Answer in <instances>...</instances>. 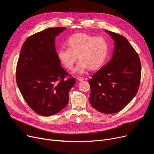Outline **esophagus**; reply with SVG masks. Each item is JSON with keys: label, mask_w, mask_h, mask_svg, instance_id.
Instances as JSON below:
<instances>
[{"label": "esophagus", "mask_w": 154, "mask_h": 154, "mask_svg": "<svg viewBox=\"0 0 154 154\" xmlns=\"http://www.w3.org/2000/svg\"><path fill=\"white\" fill-rule=\"evenodd\" d=\"M77 79V80H79V81H80V82L83 81V80H84V78H82L81 77H78Z\"/></svg>", "instance_id": "obj_1"}]
</instances>
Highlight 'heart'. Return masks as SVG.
<instances>
[{"instance_id": "b5f03b06", "label": "heart", "mask_w": 154, "mask_h": 154, "mask_svg": "<svg viewBox=\"0 0 154 154\" xmlns=\"http://www.w3.org/2000/svg\"><path fill=\"white\" fill-rule=\"evenodd\" d=\"M67 47H61L57 51L60 61L67 69L71 70L78 57L79 62L74 70L79 74L89 69L97 70L106 63L109 54L110 45L102 37L84 33L75 34L67 40Z\"/></svg>"}]
</instances>
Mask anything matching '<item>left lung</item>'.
I'll use <instances>...</instances> for the list:
<instances>
[{
    "mask_svg": "<svg viewBox=\"0 0 154 154\" xmlns=\"http://www.w3.org/2000/svg\"><path fill=\"white\" fill-rule=\"evenodd\" d=\"M114 41L110 61L88 80L90 103L98 111L110 114L122 110L139 90L141 63L139 55L127 39L106 30Z\"/></svg>",
    "mask_w": 154,
    "mask_h": 154,
    "instance_id": "obj_1",
    "label": "left lung"
}]
</instances>
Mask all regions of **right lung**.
Returning <instances> with one entry per match:
<instances>
[{"label":"right lung","mask_w":154,"mask_h":154,"mask_svg":"<svg viewBox=\"0 0 154 154\" xmlns=\"http://www.w3.org/2000/svg\"><path fill=\"white\" fill-rule=\"evenodd\" d=\"M66 27L48 28L29 37L16 69V82L29 106L38 115L51 116L69 102V92L75 84L60 65L55 38Z\"/></svg>","instance_id":"add662e5"}]
</instances>
